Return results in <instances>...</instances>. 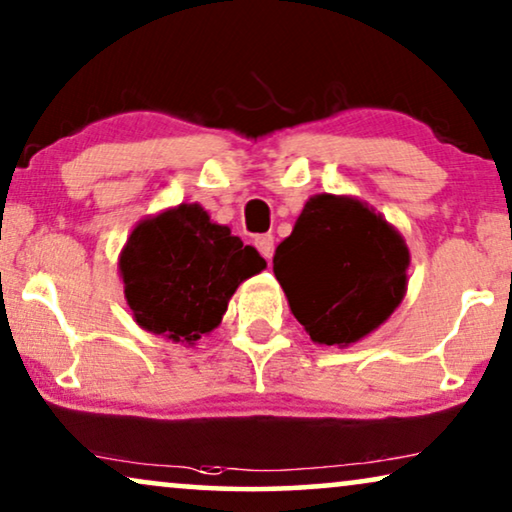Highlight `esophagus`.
Returning a JSON list of instances; mask_svg holds the SVG:
<instances>
[{
  "label": "esophagus",
  "mask_w": 512,
  "mask_h": 512,
  "mask_svg": "<svg viewBox=\"0 0 512 512\" xmlns=\"http://www.w3.org/2000/svg\"><path fill=\"white\" fill-rule=\"evenodd\" d=\"M255 248L260 250V255L264 257V260L271 262V257H274V236L271 234H262L255 238Z\"/></svg>",
  "instance_id": "34e87169"
}]
</instances>
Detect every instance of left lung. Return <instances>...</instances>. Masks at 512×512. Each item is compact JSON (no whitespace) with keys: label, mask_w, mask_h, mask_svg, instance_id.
Segmentation results:
<instances>
[{"label":"left lung","mask_w":512,"mask_h":512,"mask_svg":"<svg viewBox=\"0 0 512 512\" xmlns=\"http://www.w3.org/2000/svg\"><path fill=\"white\" fill-rule=\"evenodd\" d=\"M407 269L403 234L356 196H311L274 255V274L311 342L339 349L391 318Z\"/></svg>","instance_id":"8db88e82"}]
</instances>
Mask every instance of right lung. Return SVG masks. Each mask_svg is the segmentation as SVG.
<instances>
[{"label":"right lung","mask_w":512,"mask_h":512,"mask_svg":"<svg viewBox=\"0 0 512 512\" xmlns=\"http://www.w3.org/2000/svg\"><path fill=\"white\" fill-rule=\"evenodd\" d=\"M262 269L267 262L260 252L210 220L199 203L140 220L119 255L135 323L187 346L222 323L238 285Z\"/></svg>","instance_id":"right-lung-1"}]
</instances>
